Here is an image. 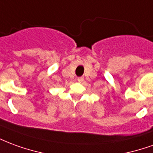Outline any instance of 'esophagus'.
<instances>
[{
    "instance_id": "obj_1",
    "label": "esophagus",
    "mask_w": 153,
    "mask_h": 153,
    "mask_svg": "<svg viewBox=\"0 0 153 153\" xmlns=\"http://www.w3.org/2000/svg\"><path fill=\"white\" fill-rule=\"evenodd\" d=\"M78 82H79V83H82L83 81V77H79V78H78Z\"/></svg>"
}]
</instances>
